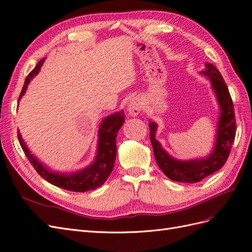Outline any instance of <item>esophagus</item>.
<instances>
[{
  "label": "esophagus",
  "instance_id": "obj_1",
  "mask_svg": "<svg viewBox=\"0 0 252 252\" xmlns=\"http://www.w3.org/2000/svg\"><path fill=\"white\" fill-rule=\"evenodd\" d=\"M142 109V102L140 100L139 97H134V98L131 99L128 103V107H127V112H128V115L135 117L138 114H139L140 111Z\"/></svg>",
  "mask_w": 252,
  "mask_h": 252
}]
</instances>
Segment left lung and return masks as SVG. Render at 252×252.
Returning <instances> with one entry per match:
<instances>
[{
  "instance_id": "8db88e82",
  "label": "left lung",
  "mask_w": 252,
  "mask_h": 252,
  "mask_svg": "<svg viewBox=\"0 0 252 252\" xmlns=\"http://www.w3.org/2000/svg\"><path fill=\"white\" fill-rule=\"evenodd\" d=\"M200 74L207 77L220 109L213 150L204 158L179 160L162 148L156 139L157 124L150 120V138L158 166L170 180L197 183L220 169L228 158L235 137V118L231 97L221 73L213 63H206Z\"/></svg>"
}]
</instances>
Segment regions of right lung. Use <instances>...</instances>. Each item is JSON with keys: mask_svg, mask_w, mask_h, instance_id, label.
Segmentation results:
<instances>
[{"mask_svg": "<svg viewBox=\"0 0 252 252\" xmlns=\"http://www.w3.org/2000/svg\"><path fill=\"white\" fill-rule=\"evenodd\" d=\"M44 62L45 59L40 60L36 64V67L26 77L25 84H24L23 90L19 97V100H21L22 96H24V94L26 93L30 80L38 74L40 67L43 66ZM124 123V111L115 112L113 114L104 117L99 125L96 155L94 160L92 161V163L84 168L74 170V172L71 173H60L59 170L56 172V170H52L50 167H48L30 152L25 141H24L20 131L18 132V137L21 147L23 151L25 152V155L30 161V163L47 182L63 189L84 192L98 189L99 186H101L107 181L109 176L111 175L113 167H114L117 154L116 137L119 128L123 126Z\"/></svg>", "mask_w": 252, "mask_h": 252, "instance_id": "add662e5", "label": "right lung"}]
</instances>
